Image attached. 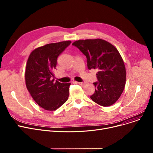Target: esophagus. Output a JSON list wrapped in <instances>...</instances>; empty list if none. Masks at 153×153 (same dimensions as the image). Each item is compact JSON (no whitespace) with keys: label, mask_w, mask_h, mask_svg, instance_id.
<instances>
[{"label":"esophagus","mask_w":153,"mask_h":153,"mask_svg":"<svg viewBox=\"0 0 153 153\" xmlns=\"http://www.w3.org/2000/svg\"><path fill=\"white\" fill-rule=\"evenodd\" d=\"M79 85H84L86 83L85 82H77Z\"/></svg>","instance_id":"esophagus-1"}]
</instances>
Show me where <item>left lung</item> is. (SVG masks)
I'll use <instances>...</instances> for the list:
<instances>
[{"instance_id":"1","label":"left lung","mask_w":153,"mask_h":153,"mask_svg":"<svg viewBox=\"0 0 153 153\" xmlns=\"http://www.w3.org/2000/svg\"><path fill=\"white\" fill-rule=\"evenodd\" d=\"M76 46L87 58L89 69H97L99 82L91 99L103 107L115 103L121 96L126 83V69L123 60L117 48L102 39H79Z\"/></svg>"}]
</instances>
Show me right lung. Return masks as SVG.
Returning <instances> with one entry per match:
<instances>
[{"label": "right lung", "mask_w": 153, "mask_h": 153, "mask_svg": "<svg viewBox=\"0 0 153 153\" xmlns=\"http://www.w3.org/2000/svg\"><path fill=\"white\" fill-rule=\"evenodd\" d=\"M71 43L47 44L36 48L28 57L25 74L26 86L32 98L45 110H56L68 99L71 84L55 82L52 77L58 57Z\"/></svg>", "instance_id": "1"}]
</instances>
